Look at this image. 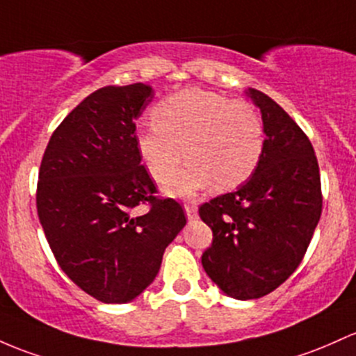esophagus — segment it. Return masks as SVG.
Returning a JSON list of instances; mask_svg holds the SVG:
<instances>
[{"label":"esophagus","mask_w":356,"mask_h":356,"mask_svg":"<svg viewBox=\"0 0 356 356\" xmlns=\"http://www.w3.org/2000/svg\"><path fill=\"white\" fill-rule=\"evenodd\" d=\"M184 209H186L187 220H194V218L197 216V208L194 204H186Z\"/></svg>","instance_id":"obj_1"}]
</instances>
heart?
<instances>
[{
	"mask_svg": "<svg viewBox=\"0 0 356 356\" xmlns=\"http://www.w3.org/2000/svg\"><path fill=\"white\" fill-rule=\"evenodd\" d=\"M152 120L154 127L135 138L148 174L167 182L184 155L189 159L167 186L174 196H193L211 184L235 189L252 177L264 155V121L248 101L186 88L160 99Z\"/></svg>",
	"mask_w": 356,
	"mask_h": 356,
	"instance_id": "heart-1",
	"label": "heart"
}]
</instances>
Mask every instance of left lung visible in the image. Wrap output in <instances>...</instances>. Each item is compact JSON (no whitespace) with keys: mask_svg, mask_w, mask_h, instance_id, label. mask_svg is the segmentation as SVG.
<instances>
[{"mask_svg":"<svg viewBox=\"0 0 356 356\" xmlns=\"http://www.w3.org/2000/svg\"><path fill=\"white\" fill-rule=\"evenodd\" d=\"M265 148L252 177L235 193L199 206L213 229L202 267L225 294L259 299L294 273L323 209L318 159L309 138L275 101L257 89Z\"/></svg>","mask_w":356,"mask_h":356,"instance_id":"8db88e82","label":"left lung"}]
</instances>
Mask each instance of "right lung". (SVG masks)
<instances>
[{
	"mask_svg": "<svg viewBox=\"0 0 356 356\" xmlns=\"http://www.w3.org/2000/svg\"><path fill=\"white\" fill-rule=\"evenodd\" d=\"M152 97L142 83L97 89L56 128L38 172V220L57 264L106 304L138 298L186 225L182 206L157 196L136 150L135 120Z\"/></svg>",
	"mask_w": 356,
	"mask_h": 356,
	"instance_id": "1",
	"label": "right lung"
}]
</instances>
